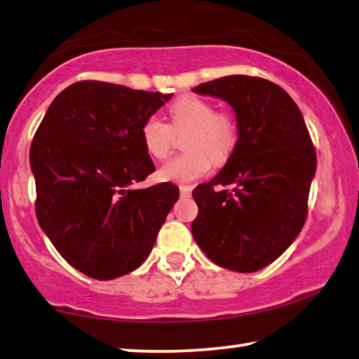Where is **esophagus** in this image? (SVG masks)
Returning <instances> with one entry per match:
<instances>
[{
	"label": "esophagus",
	"mask_w": 359,
	"mask_h": 359,
	"mask_svg": "<svg viewBox=\"0 0 359 359\" xmlns=\"http://www.w3.org/2000/svg\"><path fill=\"white\" fill-rule=\"evenodd\" d=\"M180 196H190L191 195V187L190 185H180Z\"/></svg>",
	"instance_id": "obj_1"
}]
</instances>
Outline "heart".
<instances>
[{"label": "heart", "mask_w": 359, "mask_h": 359, "mask_svg": "<svg viewBox=\"0 0 359 359\" xmlns=\"http://www.w3.org/2000/svg\"><path fill=\"white\" fill-rule=\"evenodd\" d=\"M170 126L158 116H149L142 126L140 135L145 151L154 159L169 156L174 132L189 128L184 147L161 165L158 175L165 182L189 184L210 172L212 161L224 163L237 145V124L226 112H216L210 101L195 95H182L169 108Z\"/></svg>", "instance_id": "heart-1"}]
</instances>
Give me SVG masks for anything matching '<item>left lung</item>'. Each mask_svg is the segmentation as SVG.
Listing matches in <instances>:
<instances>
[{"label":"left lung","instance_id":"1","mask_svg":"<svg viewBox=\"0 0 359 359\" xmlns=\"http://www.w3.org/2000/svg\"><path fill=\"white\" fill-rule=\"evenodd\" d=\"M194 92L232 106L238 140L221 172L194 190L198 216L191 233L217 266L259 271L304 226L316 149L295 101L274 82L229 76L200 83ZM217 184H233L234 190L216 191Z\"/></svg>","mask_w":359,"mask_h":359}]
</instances>
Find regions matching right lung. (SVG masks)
<instances>
[{
  "label": "right lung",
  "instance_id": "right-lung-1",
  "mask_svg": "<svg viewBox=\"0 0 359 359\" xmlns=\"http://www.w3.org/2000/svg\"><path fill=\"white\" fill-rule=\"evenodd\" d=\"M170 95L82 80L56 96L35 132L30 168L40 227L69 264L98 280L137 269L179 187L135 184L154 172L142 126Z\"/></svg>",
  "mask_w": 359,
  "mask_h": 359
}]
</instances>
